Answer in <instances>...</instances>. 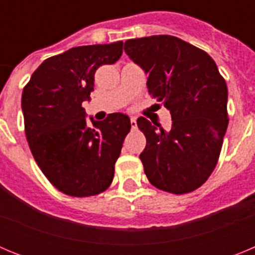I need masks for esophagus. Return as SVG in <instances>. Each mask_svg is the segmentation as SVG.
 I'll list each match as a JSON object with an SVG mask.
<instances>
[{
    "label": "esophagus",
    "instance_id": "obj_1",
    "mask_svg": "<svg viewBox=\"0 0 255 255\" xmlns=\"http://www.w3.org/2000/svg\"><path fill=\"white\" fill-rule=\"evenodd\" d=\"M130 124H131V129H136V119H135V117H131V119H130Z\"/></svg>",
    "mask_w": 255,
    "mask_h": 255
}]
</instances>
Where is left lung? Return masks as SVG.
Wrapping results in <instances>:
<instances>
[{
	"label": "left lung",
	"instance_id": "8db88e82",
	"mask_svg": "<svg viewBox=\"0 0 255 255\" xmlns=\"http://www.w3.org/2000/svg\"><path fill=\"white\" fill-rule=\"evenodd\" d=\"M124 49L147 73L148 92L172 117L170 131L145 117L136 120L147 139L139 155L144 172L159 190L191 193L218 162L229 125L226 82L207 52L177 37L129 39Z\"/></svg>",
	"mask_w": 255,
	"mask_h": 255
}]
</instances>
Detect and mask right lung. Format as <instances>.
Instances as JSON below:
<instances>
[{"instance_id":"1","label":"right lung","mask_w":255,"mask_h":255,"mask_svg":"<svg viewBox=\"0 0 255 255\" xmlns=\"http://www.w3.org/2000/svg\"><path fill=\"white\" fill-rule=\"evenodd\" d=\"M123 42L74 47L47 58L22 89L21 108L31 154L52 185L70 197L97 195L111 185L115 163L131 129L124 114L85 121L94 74L115 64Z\"/></svg>"}]
</instances>
